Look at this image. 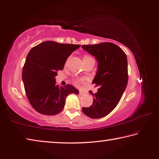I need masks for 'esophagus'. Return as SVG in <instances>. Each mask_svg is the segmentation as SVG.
<instances>
[{"label": "esophagus", "mask_w": 159, "mask_h": 159, "mask_svg": "<svg viewBox=\"0 0 159 159\" xmlns=\"http://www.w3.org/2000/svg\"><path fill=\"white\" fill-rule=\"evenodd\" d=\"M80 96H84V93H83L82 92H81V91H80Z\"/></svg>", "instance_id": "esophagus-1"}]
</instances>
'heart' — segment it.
<instances>
[{
    "mask_svg": "<svg viewBox=\"0 0 159 159\" xmlns=\"http://www.w3.org/2000/svg\"><path fill=\"white\" fill-rule=\"evenodd\" d=\"M91 59H93L92 57H90L89 56H84V58H83V61H88V60H91Z\"/></svg>",
    "mask_w": 159,
    "mask_h": 159,
    "instance_id": "heart-1",
    "label": "heart"
}]
</instances>
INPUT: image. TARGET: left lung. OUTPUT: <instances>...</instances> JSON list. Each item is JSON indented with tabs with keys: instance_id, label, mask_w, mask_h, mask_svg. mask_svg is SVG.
I'll use <instances>...</instances> for the list:
<instances>
[{
	"instance_id": "8db88e82",
	"label": "left lung",
	"mask_w": 159,
	"mask_h": 159,
	"mask_svg": "<svg viewBox=\"0 0 159 159\" xmlns=\"http://www.w3.org/2000/svg\"><path fill=\"white\" fill-rule=\"evenodd\" d=\"M82 48L97 59L98 68L92 83L99 87L97 93H92L93 104L83 107L82 112L91 118H101L116 107L126 89L128 81L127 56L113 43L82 45Z\"/></svg>"
}]
</instances>
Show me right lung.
Instances as JSON below:
<instances>
[{"instance_id":"1","label":"right lung","mask_w":159,"mask_h":159,"mask_svg":"<svg viewBox=\"0 0 159 159\" xmlns=\"http://www.w3.org/2000/svg\"><path fill=\"white\" fill-rule=\"evenodd\" d=\"M80 46L79 44L47 41L38 44L29 52L22 77L28 100L39 113L56 115L63 109L70 93H79V90L72 85H56V77L57 72L63 69L70 54Z\"/></svg>"}]
</instances>
